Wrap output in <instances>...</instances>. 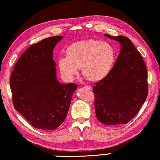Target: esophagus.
Returning a JSON list of instances; mask_svg holds the SVG:
<instances>
[{
	"mask_svg": "<svg viewBox=\"0 0 160 160\" xmlns=\"http://www.w3.org/2000/svg\"><path fill=\"white\" fill-rule=\"evenodd\" d=\"M85 88H87V89H89V90H92V88L91 86H89V85H86V86H85Z\"/></svg>",
	"mask_w": 160,
	"mask_h": 160,
	"instance_id": "esophagus-1",
	"label": "esophagus"
}]
</instances>
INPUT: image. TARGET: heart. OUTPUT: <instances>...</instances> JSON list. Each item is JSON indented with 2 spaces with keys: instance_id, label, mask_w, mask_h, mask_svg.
Returning a JSON list of instances; mask_svg holds the SVG:
<instances>
[{
  "instance_id": "b5f03b06",
  "label": "heart",
  "mask_w": 160,
  "mask_h": 160,
  "mask_svg": "<svg viewBox=\"0 0 160 160\" xmlns=\"http://www.w3.org/2000/svg\"><path fill=\"white\" fill-rule=\"evenodd\" d=\"M66 56L58 59L61 73L66 80L77 75L80 68L87 79L98 81L103 79L111 71L115 59L112 45L97 40H85L74 42L66 50Z\"/></svg>"
}]
</instances>
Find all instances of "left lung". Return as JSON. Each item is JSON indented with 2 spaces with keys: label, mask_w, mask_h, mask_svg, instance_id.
<instances>
[{
  "label": "left lung",
  "mask_w": 160,
  "mask_h": 160,
  "mask_svg": "<svg viewBox=\"0 0 160 160\" xmlns=\"http://www.w3.org/2000/svg\"><path fill=\"white\" fill-rule=\"evenodd\" d=\"M104 35L120 42L121 47L111 71L93 88L96 115L107 125L127 124L138 112L147 98L146 66L128 38Z\"/></svg>",
  "instance_id": "left-lung-1"
}]
</instances>
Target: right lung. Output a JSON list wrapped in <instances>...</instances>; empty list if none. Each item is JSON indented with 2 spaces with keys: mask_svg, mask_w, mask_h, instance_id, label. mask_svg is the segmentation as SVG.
<instances>
[{
  "mask_svg": "<svg viewBox=\"0 0 160 160\" xmlns=\"http://www.w3.org/2000/svg\"><path fill=\"white\" fill-rule=\"evenodd\" d=\"M63 36H52L31 45L17 61L10 76L14 108L32 126L56 129L67 116L76 84H62L57 78L52 57Z\"/></svg>",
  "mask_w": 160,
  "mask_h": 160,
  "instance_id": "add662e5",
  "label": "right lung"
}]
</instances>
